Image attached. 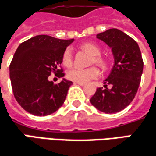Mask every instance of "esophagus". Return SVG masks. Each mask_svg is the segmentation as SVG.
<instances>
[{"instance_id":"1","label":"esophagus","mask_w":156,"mask_h":156,"mask_svg":"<svg viewBox=\"0 0 156 156\" xmlns=\"http://www.w3.org/2000/svg\"><path fill=\"white\" fill-rule=\"evenodd\" d=\"M75 83H77V84H79L80 86H84V85H85V83H78V82H76Z\"/></svg>"}]
</instances>
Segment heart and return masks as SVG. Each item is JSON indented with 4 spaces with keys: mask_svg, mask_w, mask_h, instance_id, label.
Wrapping results in <instances>:
<instances>
[{
    "mask_svg": "<svg viewBox=\"0 0 156 156\" xmlns=\"http://www.w3.org/2000/svg\"><path fill=\"white\" fill-rule=\"evenodd\" d=\"M80 49L91 55L90 64H95L101 69H106L108 67L107 60L101 56V50L98 45L91 42H85L80 45ZM73 62V54L70 49H67L62 55V63L65 67H72ZM100 75V71L96 67H90L86 69L73 68L67 73V78L73 82L78 83H88L92 79L97 78Z\"/></svg>",
    "mask_w": 156,
    "mask_h": 156,
    "instance_id": "heart-1",
    "label": "heart"
}]
</instances>
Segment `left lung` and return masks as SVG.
Returning <instances> with one entry per match:
<instances>
[{
    "instance_id": "1",
    "label": "left lung",
    "mask_w": 156,
    "mask_h": 156,
    "mask_svg": "<svg viewBox=\"0 0 156 156\" xmlns=\"http://www.w3.org/2000/svg\"><path fill=\"white\" fill-rule=\"evenodd\" d=\"M97 38L112 48L115 63L104 88L96 89L90 102L101 112L116 113L126 108L137 94L144 68L142 55L137 42L119 29H108Z\"/></svg>"
}]
</instances>
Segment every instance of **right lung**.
I'll return each mask as SVG.
<instances>
[{"mask_svg": "<svg viewBox=\"0 0 156 156\" xmlns=\"http://www.w3.org/2000/svg\"><path fill=\"white\" fill-rule=\"evenodd\" d=\"M74 40L37 35L17 47L10 64V79L17 103L34 116H47L64 103L73 82L63 78L59 83L49 80L54 73L64 76L61 64L67 46Z\"/></svg>", "mask_w": 156, "mask_h": 156, "instance_id": "1", "label": "right lung"}]
</instances>
